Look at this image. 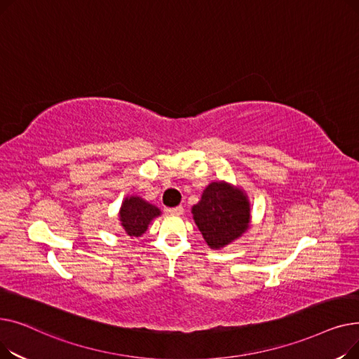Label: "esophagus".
<instances>
[{
	"mask_svg": "<svg viewBox=\"0 0 359 359\" xmlns=\"http://www.w3.org/2000/svg\"><path fill=\"white\" fill-rule=\"evenodd\" d=\"M183 206H175V208H168L167 210V212L170 214V215H182L183 214Z\"/></svg>",
	"mask_w": 359,
	"mask_h": 359,
	"instance_id": "obj_1",
	"label": "esophagus"
}]
</instances>
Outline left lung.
I'll use <instances>...</instances> for the list:
<instances>
[{"mask_svg":"<svg viewBox=\"0 0 359 359\" xmlns=\"http://www.w3.org/2000/svg\"><path fill=\"white\" fill-rule=\"evenodd\" d=\"M194 219L211 249H221L249 229L250 203L248 195L225 182L206 186L192 208Z\"/></svg>","mask_w":359,"mask_h":359,"instance_id":"1","label":"left lung"}]
</instances>
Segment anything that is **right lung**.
Instances as JSON below:
<instances>
[{"mask_svg":"<svg viewBox=\"0 0 359 359\" xmlns=\"http://www.w3.org/2000/svg\"><path fill=\"white\" fill-rule=\"evenodd\" d=\"M160 214L161 212L157 206L148 203L142 198L129 196L122 202L119 219L128 236L141 237L147 231L149 222Z\"/></svg>","mask_w":359,"mask_h":359,"instance_id":"add662e5","label":"right lung"}]
</instances>
